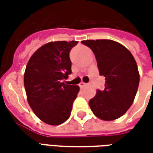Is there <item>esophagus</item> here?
Segmentation results:
<instances>
[{
    "label": "esophagus",
    "mask_w": 153,
    "mask_h": 153,
    "mask_svg": "<svg viewBox=\"0 0 153 153\" xmlns=\"http://www.w3.org/2000/svg\"><path fill=\"white\" fill-rule=\"evenodd\" d=\"M87 85V83H80L79 84V86L80 87V88H83V87H85Z\"/></svg>",
    "instance_id": "esophagus-1"
}]
</instances>
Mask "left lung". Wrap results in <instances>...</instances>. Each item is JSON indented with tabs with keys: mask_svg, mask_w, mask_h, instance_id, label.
Instances as JSON below:
<instances>
[{
	"mask_svg": "<svg viewBox=\"0 0 153 153\" xmlns=\"http://www.w3.org/2000/svg\"><path fill=\"white\" fill-rule=\"evenodd\" d=\"M93 51L100 75L106 78L104 90H97L90 99L93 114L103 120L120 118L131 106L138 91L139 74L133 55L115 41H82Z\"/></svg>",
	"mask_w": 153,
	"mask_h": 153,
	"instance_id": "1",
	"label": "left lung"
}]
</instances>
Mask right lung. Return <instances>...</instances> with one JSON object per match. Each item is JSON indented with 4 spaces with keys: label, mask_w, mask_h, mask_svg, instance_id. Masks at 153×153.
Masks as SVG:
<instances>
[{
    "label": "right lung",
    "mask_w": 153,
    "mask_h": 153,
    "mask_svg": "<svg viewBox=\"0 0 153 153\" xmlns=\"http://www.w3.org/2000/svg\"><path fill=\"white\" fill-rule=\"evenodd\" d=\"M76 41L51 42L28 60L24 76L28 102L41 120L58 125L70 116L79 87L62 83L71 71L70 51Z\"/></svg>",
    "instance_id": "add662e5"
}]
</instances>
